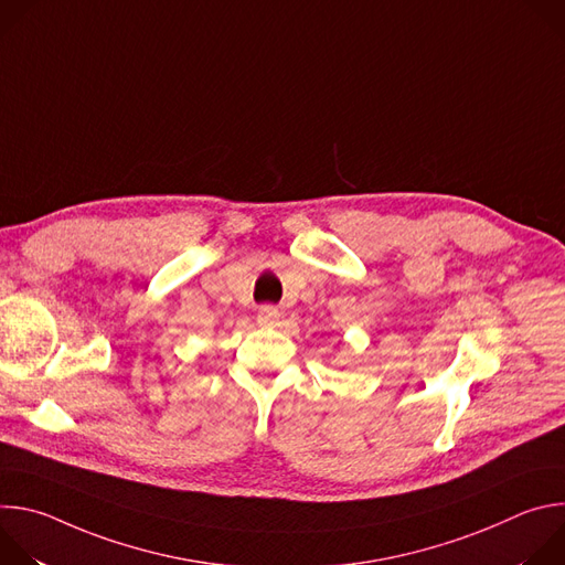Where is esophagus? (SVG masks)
I'll use <instances>...</instances> for the list:
<instances>
[{
  "label": "esophagus",
  "instance_id": "34e87169",
  "mask_svg": "<svg viewBox=\"0 0 565 565\" xmlns=\"http://www.w3.org/2000/svg\"><path fill=\"white\" fill-rule=\"evenodd\" d=\"M277 319H279V310L275 308V306H262L259 308V312H257V321L262 327H273V324H277Z\"/></svg>",
  "mask_w": 565,
  "mask_h": 565
}]
</instances>
